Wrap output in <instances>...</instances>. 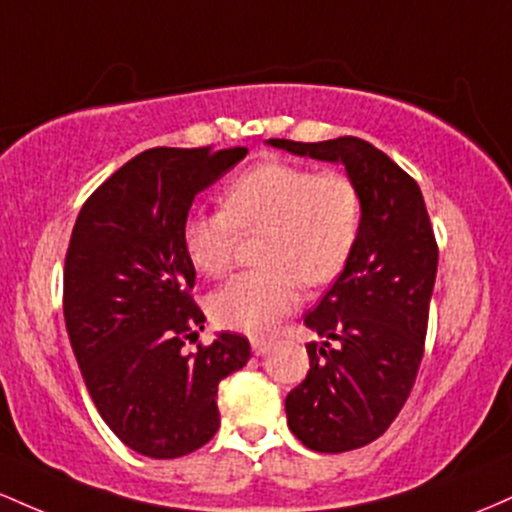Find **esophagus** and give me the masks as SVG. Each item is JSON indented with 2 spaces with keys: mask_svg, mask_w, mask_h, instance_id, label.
<instances>
[{
  "mask_svg": "<svg viewBox=\"0 0 512 512\" xmlns=\"http://www.w3.org/2000/svg\"><path fill=\"white\" fill-rule=\"evenodd\" d=\"M251 348H254L256 355H266V353H271L273 341H263V338H254V341H251Z\"/></svg>",
  "mask_w": 512,
  "mask_h": 512,
  "instance_id": "obj_1",
  "label": "esophagus"
}]
</instances>
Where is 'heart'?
Here are the masks:
<instances>
[{
	"label": "heart",
	"mask_w": 512,
	"mask_h": 512,
	"mask_svg": "<svg viewBox=\"0 0 512 512\" xmlns=\"http://www.w3.org/2000/svg\"><path fill=\"white\" fill-rule=\"evenodd\" d=\"M360 193L343 174L263 162L229 181L222 210H193L183 222V249L195 271L217 278L229 268L239 232H261L263 268L229 278L210 295L212 319L227 329L268 333L295 312L302 283H331L360 234Z\"/></svg>",
	"instance_id": "1"
}]
</instances>
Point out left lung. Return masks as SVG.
<instances>
[{"label": "left lung", "instance_id": "obj_1", "mask_svg": "<svg viewBox=\"0 0 512 512\" xmlns=\"http://www.w3.org/2000/svg\"><path fill=\"white\" fill-rule=\"evenodd\" d=\"M297 157L343 164L363 205L348 263L304 317L309 372L285 399L287 426L314 452L370 445L409 399L423 358L438 244L418 183L360 137L268 140Z\"/></svg>", "mask_w": 512, "mask_h": 512}]
</instances>
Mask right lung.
<instances>
[{"label": "right lung", "instance_id": "obj_1", "mask_svg": "<svg viewBox=\"0 0 512 512\" xmlns=\"http://www.w3.org/2000/svg\"><path fill=\"white\" fill-rule=\"evenodd\" d=\"M249 149L154 147L103 181L74 222L65 258V324L84 384L106 426L130 450L174 459L220 428L217 384L241 370L251 346L239 333L198 341L195 268L183 222L195 195Z\"/></svg>", "mask_w": 512, "mask_h": 512}]
</instances>
